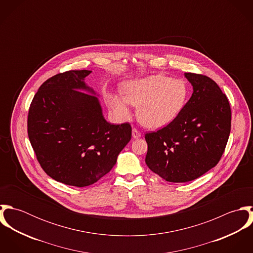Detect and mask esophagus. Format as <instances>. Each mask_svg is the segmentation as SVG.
<instances>
[{"mask_svg":"<svg viewBox=\"0 0 253 253\" xmlns=\"http://www.w3.org/2000/svg\"><path fill=\"white\" fill-rule=\"evenodd\" d=\"M141 136V132L137 128H132V137L133 138H139Z\"/></svg>","mask_w":253,"mask_h":253,"instance_id":"1","label":"esophagus"}]
</instances>
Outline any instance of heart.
I'll return each mask as SVG.
<instances>
[{
    "label": "heart",
    "mask_w": 253,
    "mask_h": 253,
    "mask_svg": "<svg viewBox=\"0 0 253 253\" xmlns=\"http://www.w3.org/2000/svg\"><path fill=\"white\" fill-rule=\"evenodd\" d=\"M188 87L184 81L152 75L126 82L123 96L111 94L109 104L119 119L130 116L129 104L137 108L139 122L148 128H162L173 122L184 108Z\"/></svg>",
    "instance_id": "heart-1"
}]
</instances>
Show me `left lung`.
Returning <instances> with one entry per match:
<instances>
[{
  "label": "left lung",
  "instance_id": "left-lung-1",
  "mask_svg": "<svg viewBox=\"0 0 253 253\" xmlns=\"http://www.w3.org/2000/svg\"><path fill=\"white\" fill-rule=\"evenodd\" d=\"M193 93L178 117L145 139L148 168L169 182L197 179L220 161L231 131L227 96L211 78L185 73Z\"/></svg>",
  "mask_w": 253,
  "mask_h": 253
}]
</instances>
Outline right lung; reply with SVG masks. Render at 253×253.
Listing matches in <instances>:
<instances>
[{
  "mask_svg": "<svg viewBox=\"0 0 253 253\" xmlns=\"http://www.w3.org/2000/svg\"><path fill=\"white\" fill-rule=\"evenodd\" d=\"M90 73L71 70L49 78L28 113V136L42 169L52 179L76 187L107 174L131 139L128 123L112 125L104 119L95 91L84 83Z\"/></svg>",
  "mask_w": 253,
  "mask_h": 253,
  "instance_id": "1",
  "label": "right lung"
}]
</instances>
